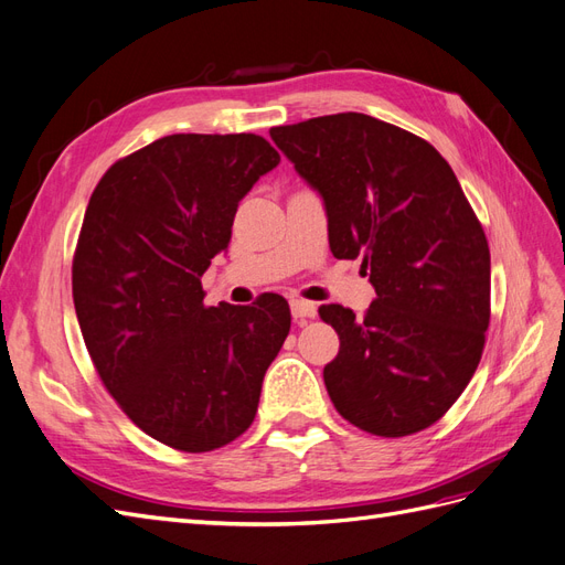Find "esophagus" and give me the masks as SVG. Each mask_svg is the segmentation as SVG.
<instances>
[{"label":"esophagus","instance_id":"34e87169","mask_svg":"<svg viewBox=\"0 0 565 565\" xmlns=\"http://www.w3.org/2000/svg\"><path fill=\"white\" fill-rule=\"evenodd\" d=\"M289 309H292V316L295 320H306V318H316V303L311 301H303V299H295L292 303H289Z\"/></svg>","mask_w":565,"mask_h":565}]
</instances>
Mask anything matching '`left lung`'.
Here are the masks:
<instances>
[{
  "label": "left lung",
  "mask_w": 565,
  "mask_h": 565,
  "mask_svg": "<svg viewBox=\"0 0 565 565\" xmlns=\"http://www.w3.org/2000/svg\"><path fill=\"white\" fill-rule=\"evenodd\" d=\"M270 139L324 200L337 259L363 256L377 299L363 318L324 303L339 334L322 377L337 413L384 438L448 413L481 363L490 249L446 158L363 113L273 127Z\"/></svg>",
  "instance_id": "obj_1"
}]
</instances>
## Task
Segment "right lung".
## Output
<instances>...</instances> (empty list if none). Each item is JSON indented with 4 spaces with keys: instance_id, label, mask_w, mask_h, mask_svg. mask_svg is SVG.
I'll return each instance as SVG.
<instances>
[{
    "instance_id": "obj_1",
    "label": "right lung",
    "mask_w": 565,
    "mask_h": 565,
    "mask_svg": "<svg viewBox=\"0 0 565 565\" xmlns=\"http://www.w3.org/2000/svg\"><path fill=\"white\" fill-rule=\"evenodd\" d=\"M280 162L256 134H172L96 183L73 256L84 344L122 413L164 446L210 452L254 422L289 334V306H204L202 273L231 243L249 188Z\"/></svg>"
}]
</instances>
